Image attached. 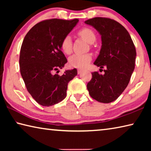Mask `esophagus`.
<instances>
[{"mask_svg":"<svg viewBox=\"0 0 151 151\" xmlns=\"http://www.w3.org/2000/svg\"><path fill=\"white\" fill-rule=\"evenodd\" d=\"M78 74H81L82 72H83V69H81V68H78Z\"/></svg>","mask_w":151,"mask_h":151,"instance_id":"34e87169","label":"esophagus"}]
</instances>
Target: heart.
<instances>
[{"instance_id": "1", "label": "heart", "mask_w": 151, "mask_h": 151, "mask_svg": "<svg viewBox=\"0 0 151 151\" xmlns=\"http://www.w3.org/2000/svg\"><path fill=\"white\" fill-rule=\"evenodd\" d=\"M78 35L89 43H93L96 40V36L93 30L87 27H84L79 30ZM72 40L70 36L64 37L60 43L61 49L66 55H70L72 52ZM91 60L92 57L90 54H76L70 57L69 64L73 67L83 68L87 66Z\"/></svg>"}]
</instances>
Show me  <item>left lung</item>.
I'll list each match as a JSON object with an SVG mask.
<instances>
[{
    "label": "left lung",
    "mask_w": 151,
    "mask_h": 151,
    "mask_svg": "<svg viewBox=\"0 0 151 151\" xmlns=\"http://www.w3.org/2000/svg\"><path fill=\"white\" fill-rule=\"evenodd\" d=\"M101 35L100 53L94 64L103 68L104 75L92 73L87 84L89 94L103 103L115 101L129 85L134 69L136 48L127 29L113 19L95 17L85 22Z\"/></svg>",
    "instance_id": "obj_1"
}]
</instances>
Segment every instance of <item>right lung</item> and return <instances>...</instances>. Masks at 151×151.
<instances>
[{"label": "right lung", "instance_id": "right-lung-1", "mask_svg": "<svg viewBox=\"0 0 151 151\" xmlns=\"http://www.w3.org/2000/svg\"><path fill=\"white\" fill-rule=\"evenodd\" d=\"M78 22L52 19L35 24L25 36L20 48V74L27 91L32 98L45 106L62 101L66 96L68 83L77 75V70L59 68L67 63L61 50L60 43Z\"/></svg>", "mask_w": 151, "mask_h": 151}]
</instances>
